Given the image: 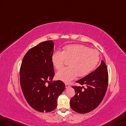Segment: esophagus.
Segmentation results:
<instances>
[{"label": "esophagus", "mask_w": 126, "mask_h": 126, "mask_svg": "<svg viewBox=\"0 0 126 126\" xmlns=\"http://www.w3.org/2000/svg\"><path fill=\"white\" fill-rule=\"evenodd\" d=\"M65 87H66V88H68V87H70V85H69L68 84L65 83Z\"/></svg>", "instance_id": "34e87169"}]
</instances>
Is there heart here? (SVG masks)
I'll use <instances>...</instances> for the list:
<instances>
[{
	"instance_id": "obj_1",
	"label": "heart",
	"mask_w": 126,
	"mask_h": 126,
	"mask_svg": "<svg viewBox=\"0 0 126 126\" xmlns=\"http://www.w3.org/2000/svg\"><path fill=\"white\" fill-rule=\"evenodd\" d=\"M100 60L99 52L80 45H68L63 51H56L51 56V62L56 69L62 68L66 60L70 61L69 67L61 69L56 74L57 79L68 83L78 75L86 76L97 65Z\"/></svg>"
}]
</instances>
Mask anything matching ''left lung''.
<instances>
[{
	"label": "left lung",
	"instance_id": "left-lung-1",
	"mask_svg": "<svg viewBox=\"0 0 126 126\" xmlns=\"http://www.w3.org/2000/svg\"><path fill=\"white\" fill-rule=\"evenodd\" d=\"M84 86H73L76 94L70 100L71 109L79 113H86L98 106L106 92L109 75L103 61L94 71L76 81Z\"/></svg>",
	"mask_w": 126,
	"mask_h": 126
}]
</instances>
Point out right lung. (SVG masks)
<instances>
[{
  "label": "right lung",
  "mask_w": 126,
  "mask_h": 126,
  "mask_svg": "<svg viewBox=\"0 0 126 126\" xmlns=\"http://www.w3.org/2000/svg\"><path fill=\"white\" fill-rule=\"evenodd\" d=\"M54 48V42L49 40L31 48L23 57L20 70V85L26 100L40 112L56 109L57 99L65 87L61 80L50 83L55 75L51 62Z\"/></svg>",
  "instance_id": "right-lung-1"
}]
</instances>
